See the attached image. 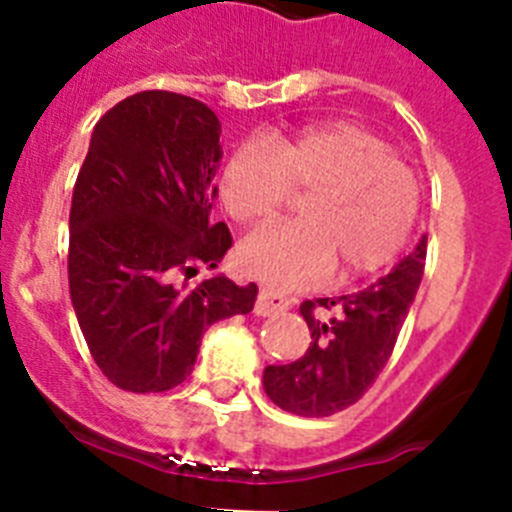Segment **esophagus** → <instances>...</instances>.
Here are the masks:
<instances>
[{
  "label": "esophagus",
  "mask_w": 512,
  "mask_h": 512,
  "mask_svg": "<svg viewBox=\"0 0 512 512\" xmlns=\"http://www.w3.org/2000/svg\"><path fill=\"white\" fill-rule=\"evenodd\" d=\"M284 310H289V300L269 287L261 289L259 297H256V305H253V312L261 315V318H266V315H279Z\"/></svg>",
  "instance_id": "obj_1"
}]
</instances>
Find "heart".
I'll return each mask as SVG.
<instances>
[{
  "label": "heart",
  "instance_id": "heart-1",
  "mask_svg": "<svg viewBox=\"0 0 512 512\" xmlns=\"http://www.w3.org/2000/svg\"><path fill=\"white\" fill-rule=\"evenodd\" d=\"M220 194L248 228L305 197L302 220L253 233L238 253L246 271L277 287L318 284L336 264L343 279L384 269L408 246L420 212L413 166L384 135L354 122L248 140L228 158Z\"/></svg>",
  "mask_w": 512,
  "mask_h": 512
}]
</instances>
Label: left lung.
<instances>
[{
	"label": "left lung",
	"mask_w": 512,
	"mask_h": 512,
	"mask_svg": "<svg viewBox=\"0 0 512 512\" xmlns=\"http://www.w3.org/2000/svg\"><path fill=\"white\" fill-rule=\"evenodd\" d=\"M425 251L428 235L395 271L359 295L302 302L310 346L292 364L266 366L271 402L302 418H325L359 402L395 351L423 279Z\"/></svg>",
	"instance_id": "left-lung-1"
}]
</instances>
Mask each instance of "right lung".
I'll list each match as a JSON object with an SVG mask.
<instances>
[{
  "label": "right lung",
  "instance_id": "obj_1",
  "mask_svg": "<svg viewBox=\"0 0 512 512\" xmlns=\"http://www.w3.org/2000/svg\"><path fill=\"white\" fill-rule=\"evenodd\" d=\"M220 120L164 89L117 102L94 125L69 215V292L102 374L166 392L192 372L205 330L253 310L256 284L200 279L233 246L212 220Z\"/></svg>",
  "mask_w": 512,
  "mask_h": 512
}]
</instances>
